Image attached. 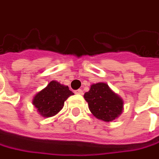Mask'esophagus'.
Here are the masks:
<instances>
[{
    "instance_id": "1",
    "label": "esophagus",
    "mask_w": 159,
    "mask_h": 159,
    "mask_svg": "<svg viewBox=\"0 0 159 159\" xmlns=\"http://www.w3.org/2000/svg\"><path fill=\"white\" fill-rule=\"evenodd\" d=\"M75 93H76V94H78V95H83V91H82V90H81V89H78V90H76V91H75Z\"/></svg>"
}]
</instances>
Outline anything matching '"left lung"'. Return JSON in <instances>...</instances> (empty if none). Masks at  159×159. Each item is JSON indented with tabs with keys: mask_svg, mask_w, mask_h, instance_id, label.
Returning <instances> with one entry per match:
<instances>
[{
	"mask_svg": "<svg viewBox=\"0 0 159 159\" xmlns=\"http://www.w3.org/2000/svg\"><path fill=\"white\" fill-rule=\"evenodd\" d=\"M84 97L92 114L100 120L111 122L123 111V100L105 83L92 84L90 91L84 93Z\"/></svg>",
	"mask_w": 159,
	"mask_h": 159,
	"instance_id": "1",
	"label": "left lung"
}]
</instances>
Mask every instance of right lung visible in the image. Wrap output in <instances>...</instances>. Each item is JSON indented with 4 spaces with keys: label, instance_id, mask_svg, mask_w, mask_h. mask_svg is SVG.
Instances as JSON below:
<instances>
[{
    "label": "right lung",
    "instance_id": "add662e5",
    "mask_svg": "<svg viewBox=\"0 0 159 159\" xmlns=\"http://www.w3.org/2000/svg\"><path fill=\"white\" fill-rule=\"evenodd\" d=\"M73 94L68 86L60 84L57 81H52L34 97L33 105L42 116L51 117L59 113L65 100Z\"/></svg>",
    "mask_w": 159,
    "mask_h": 159
}]
</instances>
